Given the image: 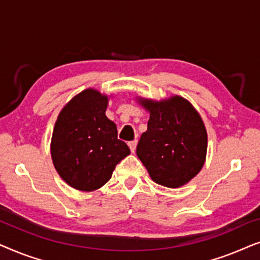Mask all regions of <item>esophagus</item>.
<instances>
[{
  "instance_id": "obj_1",
  "label": "esophagus",
  "mask_w": 260,
  "mask_h": 260,
  "mask_svg": "<svg viewBox=\"0 0 260 260\" xmlns=\"http://www.w3.org/2000/svg\"><path fill=\"white\" fill-rule=\"evenodd\" d=\"M136 147H137V141L129 142V148H130L131 152H135V150H136Z\"/></svg>"
}]
</instances>
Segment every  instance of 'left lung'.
Here are the masks:
<instances>
[{"mask_svg":"<svg viewBox=\"0 0 260 260\" xmlns=\"http://www.w3.org/2000/svg\"><path fill=\"white\" fill-rule=\"evenodd\" d=\"M150 113L136 154L154 182L179 188L199 174L207 154V131L201 116L180 95L152 101L137 97Z\"/></svg>","mask_w":260,"mask_h":260,"instance_id":"obj_1","label":"left lung"}]
</instances>
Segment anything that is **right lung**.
I'll return each instance as SVG.
<instances>
[{"label":"right lung","instance_id":"obj_1","mask_svg":"<svg viewBox=\"0 0 260 260\" xmlns=\"http://www.w3.org/2000/svg\"><path fill=\"white\" fill-rule=\"evenodd\" d=\"M109 97L86 88L60 111L53 129L51 156L60 177L74 189L93 191L111 179L130 154L117 138L116 124L105 115Z\"/></svg>","mask_w":260,"mask_h":260}]
</instances>
